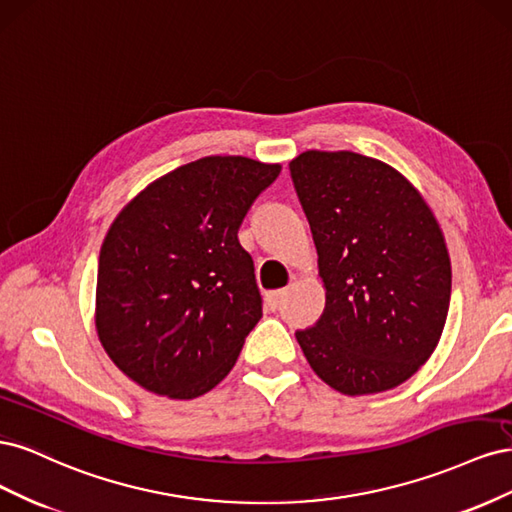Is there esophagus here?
Listing matches in <instances>:
<instances>
[{"instance_id": "esophagus-1", "label": "esophagus", "mask_w": 512, "mask_h": 512, "mask_svg": "<svg viewBox=\"0 0 512 512\" xmlns=\"http://www.w3.org/2000/svg\"><path fill=\"white\" fill-rule=\"evenodd\" d=\"M286 297H288V288H282V290H273V292H269V297H267V305H269L271 309H277V307H280V303H282Z\"/></svg>"}]
</instances>
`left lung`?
Returning a JSON list of instances; mask_svg holds the SVG:
<instances>
[{"label": "left lung", "instance_id": "8db88e82", "mask_svg": "<svg viewBox=\"0 0 512 512\" xmlns=\"http://www.w3.org/2000/svg\"><path fill=\"white\" fill-rule=\"evenodd\" d=\"M312 228L327 305L297 342L316 376L344 395L412 378L436 350L451 303L442 228L397 168L354 151L290 162Z\"/></svg>", "mask_w": 512, "mask_h": 512}]
</instances>
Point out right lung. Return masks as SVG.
Listing matches in <instances>:
<instances>
[{
	"label": "right lung",
	"mask_w": 512,
	"mask_h": 512,
	"mask_svg": "<svg viewBox=\"0 0 512 512\" xmlns=\"http://www.w3.org/2000/svg\"><path fill=\"white\" fill-rule=\"evenodd\" d=\"M282 164L207 156L151 181L108 228L96 331L143 389L194 399L222 382L262 318L237 230Z\"/></svg>",
	"instance_id": "obj_1"
}]
</instances>
